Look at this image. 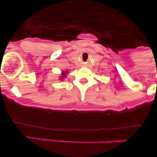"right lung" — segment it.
Segmentation results:
<instances>
[{"label":"right lung","instance_id":"right-lung-1","mask_svg":"<svg viewBox=\"0 0 157 157\" xmlns=\"http://www.w3.org/2000/svg\"><path fill=\"white\" fill-rule=\"evenodd\" d=\"M64 75H64V74H63V76H64Z\"/></svg>","mask_w":157,"mask_h":157}]
</instances>
